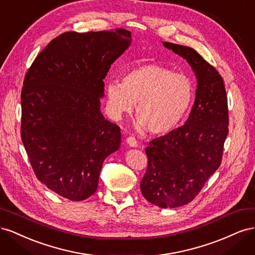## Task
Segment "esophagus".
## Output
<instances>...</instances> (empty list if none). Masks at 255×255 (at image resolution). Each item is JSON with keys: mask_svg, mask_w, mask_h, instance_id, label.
I'll use <instances>...</instances> for the list:
<instances>
[{"mask_svg": "<svg viewBox=\"0 0 255 255\" xmlns=\"http://www.w3.org/2000/svg\"><path fill=\"white\" fill-rule=\"evenodd\" d=\"M127 143L129 145V146H133V148H136V146L138 145V142L137 140L135 139V137H132L129 136L127 138Z\"/></svg>", "mask_w": 255, "mask_h": 255, "instance_id": "1", "label": "esophagus"}]
</instances>
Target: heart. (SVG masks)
<instances>
[{
  "instance_id": "obj_1",
  "label": "heart",
  "mask_w": 255,
  "mask_h": 255,
  "mask_svg": "<svg viewBox=\"0 0 255 255\" xmlns=\"http://www.w3.org/2000/svg\"><path fill=\"white\" fill-rule=\"evenodd\" d=\"M107 105L115 118L132 113L136 102L138 125L152 134H166L184 118L195 95L187 75L155 64L129 69L122 82L112 80L106 87Z\"/></svg>"
}]
</instances>
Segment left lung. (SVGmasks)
Instances as JSON below:
<instances>
[{
	"label": "left lung",
	"instance_id": "8db88e82",
	"mask_svg": "<svg viewBox=\"0 0 255 255\" xmlns=\"http://www.w3.org/2000/svg\"><path fill=\"white\" fill-rule=\"evenodd\" d=\"M186 59L197 76L196 100L185 125L155 138L145 148L148 168L141 194L154 205L167 208L191 202L219 168L229 134L225 84L216 68L189 47L163 43Z\"/></svg>",
	"mask_w": 255,
	"mask_h": 255
}]
</instances>
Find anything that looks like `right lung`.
<instances>
[{
  "mask_svg": "<svg viewBox=\"0 0 255 255\" xmlns=\"http://www.w3.org/2000/svg\"><path fill=\"white\" fill-rule=\"evenodd\" d=\"M125 28L66 32L27 70L21 91V139L37 179L71 201L94 195L120 128L100 111L105 76L130 44Z\"/></svg>",
  "mask_w": 255,
  "mask_h": 255,
  "instance_id": "right-lung-1",
  "label": "right lung"
}]
</instances>
